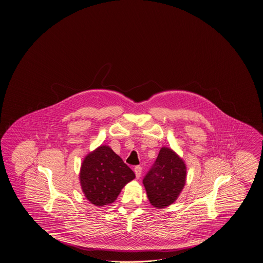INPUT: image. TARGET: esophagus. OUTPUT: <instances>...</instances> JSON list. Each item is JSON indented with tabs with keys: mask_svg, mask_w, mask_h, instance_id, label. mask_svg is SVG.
<instances>
[{
	"mask_svg": "<svg viewBox=\"0 0 263 263\" xmlns=\"http://www.w3.org/2000/svg\"><path fill=\"white\" fill-rule=\"evenodd\" d=\"M135 173L136 178L139 179L140 176H141V174H142V167H141V166H135Z\"/></svg>",
	"mask_w": 263,
	"mask_h": 263,
	"instance_id": "esophagus-1",
	"label": "esophagus"
}]
</instances>
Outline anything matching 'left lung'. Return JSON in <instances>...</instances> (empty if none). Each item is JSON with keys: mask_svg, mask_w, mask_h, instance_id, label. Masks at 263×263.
Returning <instances> with one entry per match:
<instances>
[{"mask_svg": "<svg viewBox=\"0 0 263 263\" xmlns=\"http://www.w3.org/2000/svg\"><path fill=\"white\" fill-rule=\"evenodd\" d=\"M186 181V165L182 158L168 147H162L155 164L145 176L143 184L151 204L164 209L180 196Z\"/></svg>", "mask_w": 263, "mask_h": 263, "instance_id": "obj_1", "label": "left lung"}]
</instances>
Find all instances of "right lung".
I'll return each mask as SVG.
<instances>
[{"label":"right lung","instance_id":"obj_1","mask_svg":"<svg viewBox=\"0 0 263 263\" xmlns=\"http://www.w3.org/2000/svg\"><path fill=\"white\" fill-rule=\"evenodd\" d=\"M135 178L134 171L106 145L90 152L83 159L80 171L83 194L97 206L113 203L123 187Z\"/></svg>","mask_w":263,"mask_h":263}]
</instances>
